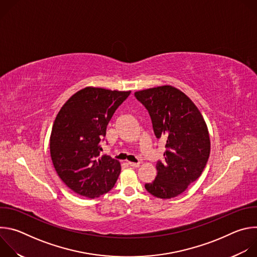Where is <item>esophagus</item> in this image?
<instances>
[{
	"instance_id": "1",
	"label": "esophagus",
	"mask_w": 257,
	"mask_h": 257,
	"mask_svg": "<svg viewBox=\"0 0 257 257\" xmlns=\"http://www.w3.org/2000/svg\"><path fill=\"white\" fill-rule=\"evenodd\" d=\"M128 165L132 168H138L140 166V163H133V162H128Z\"/></svg>"
}]
</instances>
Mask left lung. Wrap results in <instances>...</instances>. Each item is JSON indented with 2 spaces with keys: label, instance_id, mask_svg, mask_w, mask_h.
I'll return each mask as SVG.
<instances>
[{
  "label": "left lung",
  "instance_id": "8db88e82",
  "mask_svg": "<svg viewBox=\"0 0 257 257\" xmlns=\"http://www.w3.org/2000/svg\"><path fill=\"white\" fill-rule=\"evenodd\" d=\"M146 107L157 138L166 140L163 163H157L156 179L144 187L152 195L169 199L184 192L206 166L210 140L206 123L194 102L171 85L136 91Z\"/></svg>",
  "mask_w": 257,
  "mask_h": 257
}]
</instances>
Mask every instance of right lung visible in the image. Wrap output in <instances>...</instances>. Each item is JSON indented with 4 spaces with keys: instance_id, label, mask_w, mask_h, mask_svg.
I'll use <instances>...</instances> for the list:
<instances>
[{
    "instance_id": "obj_1",
    "label": "right lung",
    "mask_w": 257,
    "mask_h": 257,
    "mask_svg": "<svg viewBox=\"0 0 257 257\" xmlns=\"http://www.w3.org/2000/svg\"><path fill=\"white\" fill-rule=\"evenodd\" d=\"M130 92L88 86L73 94L59 111L50 138L51 158L61 180L75 193L99 197L117 182L120 162L100 156V141Z\"/></svg>"
}]
</instances>
